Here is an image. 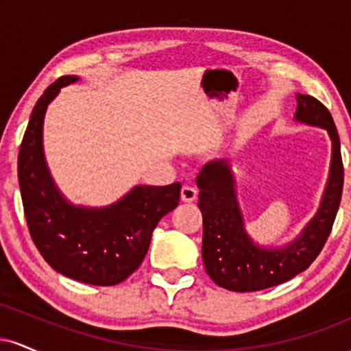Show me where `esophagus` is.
Instances as JSON below:
<instances>
[{
	"instance_id": "34e87169",
	"label": "esophagus",
	"mask_w": 351,
	"mask_h": 351,
	"mask_svg": "<svg viewBox=\"0 0 351 351\" xmlns=\"http://www.w3.org/2000/svg\"><path fill=\"white\" fill-rule=\"evenodd\" d=\"M196 195H198V191H196L193 186L181 188V201H184V203H191V201H195Z\"/></svg>"
}]
</instances>
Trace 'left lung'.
I'll return each instance as SVG.
<instances>
[{"mask_svg":"<svg viewBox=\"0 0 351 351\" xmlns=\"http://www.w3.org/2000/svg\"><path fill=\"white\" fill-rule=\"evenodd\" d=\"M295 122L327 130L332 160L327 184L312 219L289 243L263 245L249 236L236 191V178L226 158L213 160L196 176L198 206L203 215L204 269L219 287L254 292L274 287L304 272L320 254L332 231L343 189L340 138L332 115L322 102L297 94Z\"/></svg>","mask_w":351,"mask_h":351,"instance_id":"obj_1","label":"left lung"}]
</instances>
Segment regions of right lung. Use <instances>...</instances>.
I'll return each instance as SVG.
<instances>
[{
	"label": "right lung",
	"instance_id": "obj_1",
	"mask_svg": "<svg viewBox=\"0 0 351 351\" xmlns=\"http://www.w3.org/2000/svg\"><path fill=\"white\" fill-rule=\"evenodd\" d=\"M64 75L33 108L18 155V180L29 234L56 272L90 285H115L140 267L152 232L178 206L181 184H136L108 206L74 204L58 188L44 156L43 127L60 88L77 82Z\"/></svg>",
	"mask_w": 351,
	"mask_h": 351
}]
</instances>
